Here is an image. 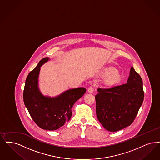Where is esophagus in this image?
Masks as SVG:
<instances>
[{
    "instance_id": "1",
    "label": "esophagus",
    "mask_w": 160,
    "mask_h": 160,
    "mask_svg": "<svg viewBox=\"0 0 160 160\" xmlns=\"http://www.w3.org/2000/svg\"><path fill=\"white\" fill-rule=\"evenodd\" d=\"M93 91H94V89H93V88L92 87H89L88 89V92L90 93H92L93 92Z\"/></svg>"
}]
</instances>
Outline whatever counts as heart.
Masks as SVG:
<instances>
[{
  "instance_id": "1",
  "label": "heart",
  "mask_w": 160,
  "mask_h": 160,
  "mask_svg": "<svg viewBox=\"0 0 160 160\" xmlns=\"http://www.w3.org/2000/svg\"><path fill=\"white\" fill-rule=\"evenodd\" d=\"M104 74L108 76L109 83H114L118 82L120 79V75L114 68H108L104 71Z\"/></svg>"
}]
</instances>
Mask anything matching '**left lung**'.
<instances>
[{
  "label": "left lung",
  "instance_id": "left-lung-1",
  "mask_svg": "<svg viewBox=\"0 0 160 160\" xmlns=\"http://www.w3.org/2000/svg\"><path fill=\"white\" fill-rule=\"evenodd\" d=\"M95 96L97 118L103 128L114 132L129 126L143 101V82L131 67L127 83L98 88Z\"/></svg>",
  "mask_w": 160,
  "mask_h": 160
}]
</instances>
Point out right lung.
Instances as JSON below:
<instances>
[{
	"label": "right lung",
	"instance_id": "right-lung-1",
	"mask_svg": "<svg viewBox=\"0 0 160 160\" xmlns=\"http://www.w3.org/2000/svg\"><path fill=\"white\" fill-rule=\"evenodd\" d=\"M50 60L49 57L44 58L28 74L23 99L26 108L38 127L46 130H55L70 119L72 106L86 90L78 88L67 90L57 96L44 95L38 87V76L40 67Z\"/></svg>",
	"mask_w": 160,
	"mask_h": 160
}]
</instances>
